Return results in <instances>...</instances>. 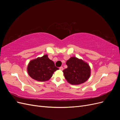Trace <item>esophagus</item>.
I'll list each match as a JSON object with an SVG mask.
<instances>
[{
	"instance_id": "34e87169",
	"label": "esophagus",
	"mask_w": 120,
	"mask_h": 120,
	"mask_svg": "<svg viewBox=\"0 0 120 120\" xmlns=\"http://www.w3.org/2000/svg\"><path fill=\"white\" fill-rule=\"evenodd\" d=\"M60 71H63V70H64V68L62 67H60Z\"/></svg>"
}]
</instances>
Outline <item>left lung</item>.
<instances>
[{
  "label": "left lung",
  "instance_id": "8db88e82",
  "mask_svg": "<svg viewBox=\"0 0 120 120\" xmlns=\"http://www.w3.org/2000/svg\"><path fill=\"white\" fill-rule=\"evenodd\" d=\"M68 68L63 71L67 82L73 85H79L86 82L91 74L88 63L82 59L72 56L66 62Z\"/></svg>",
  "mask_w": 120,
  "mask_h": 120
}]
</instances>
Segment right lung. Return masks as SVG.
Listing matches in <instances>:
<instances>
[{
    "instance_id": "1",
    "label": "right lung",
    "mask_w": 120,
    "mask_h": 120,
    "mask_svg": "<svg viewBox=\"0 0 120 120\" xmlns=\"http://www.w3.org/2000/svg\"><path fill=\"white\" fill-rule=\"evenodd\" d=\"M59 70L47 54L31 60L27 67L28 74L35 80L45 82L52 78L54 72Z\"/></svg>"
}]
</instances>
